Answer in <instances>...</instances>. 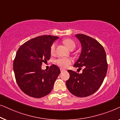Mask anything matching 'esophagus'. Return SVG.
<instances>
[{
    "label": "esophagus",
    "instance_id": "esophagus-1",
    "mask_svg": "<svg viewBox=\"0 0 120 120\" xmlns=\"http://www.w3.org/2000/svg\"><path fill=\"white\" fill-rule=\"evenodd\" d=\"M60 71H61V72H63L65 71V70H64V69H62V68H60Z\"/></svg>",
    "mask_w": 120,
    "mask_h": 120
}]
</instances>
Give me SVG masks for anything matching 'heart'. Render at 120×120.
I'll use <instances>...</instances> for the list:
<instances>
[{
    "label": "heart",
    "mask_w": 120,
    "mask_h": 120,
    "mask_svg": "<svg viewBox=\"0 0 120 120\" xmlns=\"http://www.w3.org/2000/svg\"><path fill=\"white\" fill-rule=\"evenodd\" d=\"M63 43L70 50H74L76 48V43L73 40L70 39V38H66V39L64 40ZM55 52V44L53 43L51 45L50 48V53L52 55H53ZM55 62L61 68H66L69 65L71 64V60L68 58H60L55 60Z\"/></svg>",
    "instance_id": "b5f03b06"
}]
</instances>
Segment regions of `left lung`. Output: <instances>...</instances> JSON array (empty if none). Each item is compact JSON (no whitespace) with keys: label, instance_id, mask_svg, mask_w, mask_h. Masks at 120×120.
Segmentation results:
<instances>
[{"label":"left lung","instance_id":"obj_1","mask_svg":"<svg viewBox=\"0 0 120 120\" xmlns=\"http://www.w3.org/2000/svg\"><path fill=\"white\" fill-rule=\"evenodd\" d=\"M75 36L82 44V50L74 67L80 70L83 67V70L81 74L68 70L70 76L66 84L73 95L85 97L97 91L103 82L108 70L107 56L102 45L94 38L82 34Z\"/></svg>","mask_w":120,"mask_h":120}]
</instances>
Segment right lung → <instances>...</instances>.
I'll return each instance as SVG.
<instances>
[{
    "label": "right lung",
    "mask_w": 120,
    "mask_h": 120,
    "mask_svg": "<svg viewBox=\"0 0 120 120\" xmlns=\"http://www.w3.org/2000/svg\"><path fill=\"white\" fill-rule=\"evenodd\" d=\"M58 37L43 35L26 42L18 48L13 61V71L18 86L27 95L43 97L51 92L60 73L56 65L48 71L41 69L43 62L50 59V48Z\"/></svg>",
    "instance_id": "right-lung-1"
}]
</instances>
